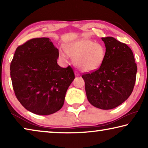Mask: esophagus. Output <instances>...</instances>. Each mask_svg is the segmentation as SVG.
I'll list each match as a JSON object with an SVG mask.
<instances>
[{
    "label": "esophagus",
    "instance_id": "34e87169",
    "mask_svg": "<svg viewBox=\"0 0 148 148\" xmlns=\"http://www.w3.org/2000/svg\"><path fill=\"white\" fill-rule=\"evenodd\" d=\"M75 75H76V76H79V73L77 71H75Z\"/></svg>",
    "mask_w": 148,
    "mask_h": 148
}]
</instances>
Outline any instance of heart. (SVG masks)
Listing matches in <instances>:
<instances>
[{
	"instance_id": "b5f03b06",
	"label": "heart",
	"mask_w": 148,
	"mask_h": 148,
	"mask_svg": "<svg viewBox=\"0 0 148 148\" xmlns=\"http://www.w3.org/2000/svg\"><path fill=\"white\" fill-rule=\"evenodd\" d=\"M65 51L73 57L77 68L84 72L94 71L100 68L106 57V48L103 44L85 38L68 44ZM61 55L65 56L63 52Z\"/></svg>"
}]
</instances>
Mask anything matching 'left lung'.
<instances>
[{
  "label": "left lung",
  "instance_id": "1",
  "mask_svg": "<svg viewBox=\"0 0 148 148\" xmlns=\"http://www.w3.org/2000/svg\"><path fill=\"white\" fill-rule=\"evenodd\" d=\"M106 47L103 64L96 71L82 75L87 98L92 106L110 110L119 106L131 95L137 66L131 49L113 37L102 38Z\"/></svg>",
  "mask_w": 148,
  "mask_h": 148
}]
</instances>
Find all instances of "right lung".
<instances>
[{
	"mask_svg": "<svg viewBox=\"0 0 148 148\" xmlns=\"http://www.w3.org/2000/svg\"><path fill=\"white\" fill-rule=\"evenodd\" d=\"M59 50L48 38L29 40L17 47L10 64V76L17 99L37 115L55 113L64 104L75 78L71 66L57 64Z\"/></svg>",
	"mask_w": 148,
	"mask_h": 148,
	"instance_id": "obj_1",
	"label": "right lung"
}]
</instances>
